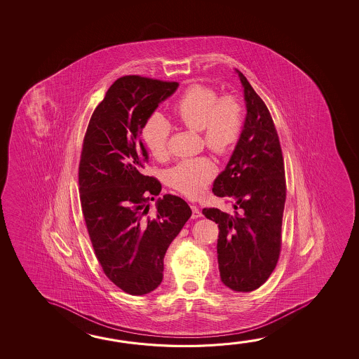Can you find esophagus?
I'll list each match as a JSON object with an SVG mask.
<instances>
[{
    "mask_svg": "<svg viewBox=\"0 0 359 359\" xmlns=\"http://www.w3.org/2000/svg\"><path fill=\"white\" fill-rule=\"evenodd\" d=\"M191 212H193V215H191L193 219H198V217H203V214H201V212H200L196 205H191Z\"/></svg>",
    "mask_w": 359,
    "mask_h": 359,
    "instance_id": "1",
    "label": "esophagus"
}]
</instances>
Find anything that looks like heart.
I'll return each instance as SVG.
<instances>
[{"instance_id": "obj_1", "label": "heart", "mask_w": 359, "mask_h": 359, "mask_svg": "<svg viewBox=\"0 0 359 359\" xmlns=\"http://www.w3.org/2000/svg\"><path fill=\"white\" fill-rule=\"evenodd\" d=\"M174 115L189 129L200 131L205 147L220 156L233 151L244 126V109L239 99L231 94L219 96L203 83L185 90L174 106ZM170 133V123L163 115H149L142 126V139L155 158L168 153ZM217 172V165L206 156L182 160L169 171V182L179 193L195 199L205 191Z\"/></svg>"}]
</instances>
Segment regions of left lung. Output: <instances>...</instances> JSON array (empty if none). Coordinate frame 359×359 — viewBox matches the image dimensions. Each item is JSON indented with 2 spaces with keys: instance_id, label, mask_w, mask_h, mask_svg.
Returning <instances> with one entry per match:
<instances>
[{
  "instance_id": "obj_1",
  "label": "left lung",
  "mask_w": 359,
  "mask_h": 359,
  "mask_svg": "<svg viewBox=\"0 0 359 359\" xmlns=\"http://www.w3.org/2000/svg\"><path fill=\"white\" fill-rule=\"evenodd\" d=\"M236 72L244 88L247 118L236 150L212 188L217 196L233 201L236 214L217 208H205L203 214L219 226L222 282L236 292H252L268 280L279 259L287 184L271 112L247 77Z\"/></svg>"
}]
</instances>
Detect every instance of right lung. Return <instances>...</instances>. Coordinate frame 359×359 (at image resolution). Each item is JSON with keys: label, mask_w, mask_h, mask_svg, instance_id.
Here are the masks:
<instances>
[{"label": "right lung", "mask_w": 359, "mask_h": 359, "mask_svg": "<svg viewBox=\"0 0 359 359\" xmlns=\"http://www.w3.org/2000/svg\"><path fill=\"white\" fill-rule=\"evenodd\" d=\"M179 83L139 75L118 79L96 106L83 137L79 191L95 255L105 276L131 295L158 288L171 241L191 217L185 200L144 175L149 154L142 126Z\"/></svg>", "instance_id": "right-lung-1"}]
</instances>
